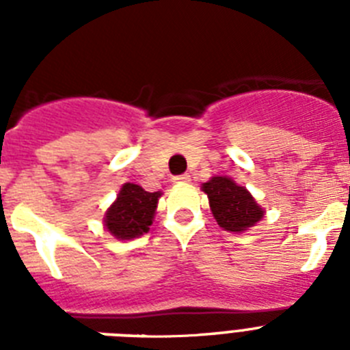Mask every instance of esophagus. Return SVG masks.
I'll return each instance as SVG.
<instances>
[{"instance_id": "34e87169", "label": "esophagus", "mask_w": 350, "mask_h": 350, "mask_svg": "<svg viewBox=\"0 0 350 350\" xmlns=\"http://www.w3.org/2000/svg\"><path fill=\"white\" fill-rule=\"evenodd\" d=\"M191 180L189 173H182V175H177V177H173V182L175 184H185V182Z\"/></svg>"}]
</instances>
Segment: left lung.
<instances>
[{
    "label": "left lung",
    "instance_id": "obj_1",
    "mask_svg": "<svg viewBox=\"0 0 350 350\" xmlns=\"http://www.w3.org/2000/svg\"><path fill=\"white\" fill-rule=\"evenodd\" d=\"M208 194L213 217L226 231L240 233L252 228L262 217V208L245 187L237 185L228 177H213L203 184Z\"/></svg>",
    "mask_w": 350,
    "mask_h": 350
}]
</instances>
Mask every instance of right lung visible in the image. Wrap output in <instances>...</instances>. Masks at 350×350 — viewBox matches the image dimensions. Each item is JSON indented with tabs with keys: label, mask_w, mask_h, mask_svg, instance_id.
<instances>
[{
	"label": "right lung",
	"mask_w": 350,
	"mask_h": 350,
	"mask_svg": "<svg viewBox=\"0 0 350 350\" xmlns=\"http://www.w3.org/2000/svg\"><path fill=\"white\" fill-rule=\"evenodd\" d=\"M159 196V191L148 193L137 184H124L116 203L107 210V230L120 240H131L147 233L148 226L152 224Z\"/></svg>",
	"instance_id": "obj_1"
}]
</instances>
